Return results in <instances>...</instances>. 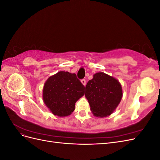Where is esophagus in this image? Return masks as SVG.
<instances>
[{
	"label": "esophagus",
	"mask_w": 160,
	"mask_h": 160,
	"mask_svg": "<svg viewBox=\"0 0 160 160\" xmlns=\"http://www.w3.org/2000/svg\"><path fill=\"white\" fill-rule=\"evenodd\" d=\"M81 82L82 84H83L84 86H85V85H86V81H85V79H82L81 81Z\"/></svg>",
	"instance_id": "esophagus-1"
}]
</instances>
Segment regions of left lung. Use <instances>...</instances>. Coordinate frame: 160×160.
Wrapping results in <instances>:
<instances>
[{
    "label": "left lung",
    "instance_id": "left-lung-1",
    "mask_svg": "<svg viewBox=\"0 0 160 160\" xmlns=\"http://www.w3.org/2000/svg\"><path fill=\"white\" fill-rule=\"evenodd\" d=\"M85 96L94 116L105 118L112 114L117 108L123 97V90L117 79L99 72L87 83Z\"/></svg>",
    "mask_w": 160,
    "mask_h": 160
}]
</instances>
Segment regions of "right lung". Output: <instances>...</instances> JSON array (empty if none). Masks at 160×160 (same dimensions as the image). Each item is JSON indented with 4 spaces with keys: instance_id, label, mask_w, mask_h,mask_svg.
<instances>
[{
    "instance_id": "1",
    "label": "right lung",
    "mask_w": 160,
    "mask_h": 160,
    "mask_svg": "<svg viewBox=\"0 0 160 160\" xmlns=\"http://www.w3.org/2000/svg\"><path fill=\"white\" fill-rule=\"evenodd\" d=\"M85 94V87L75 73L59 71L50 76L43 86L42 100L47 108L59 118L70 115L77 101Z\"/></svg>"
}]
</instances>
